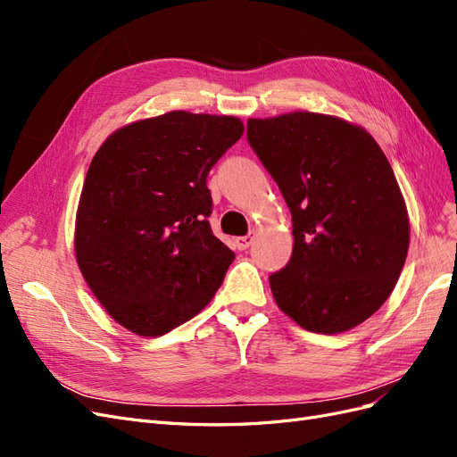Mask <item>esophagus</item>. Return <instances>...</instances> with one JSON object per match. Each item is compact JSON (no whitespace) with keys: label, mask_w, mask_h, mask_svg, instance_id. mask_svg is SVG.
Listing matches in <instances>:
<instances>
[{"label":"esophagus","mask_w":457,"mask_h":457,"mask_svg":"<svg viewBox=\"0 0 457 457\" xmlns=\"http://www.w3.org/2000/svg\"><path fill=\"white\" fill-rule=\"evenodd\" d=\"M253 234H245V237H238L237 238V247L238 250H247V247L252 245V242H253Z\"/></svg>","instance_id":"obj_1"}]
</instances>
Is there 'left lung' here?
<instances>
[{
    "mask_svg": "<svg viewBox=\"0 0 457 457\" xmlns=\"http://www.w3.org/2000/svg\"><path fill=\"white\" fill-rule=\"evenodd\" d=\"M247 141L292 213V259L269 278L276 305L314 334L362 324L393 294L410 245L381 146L356 123L307 110L250 118Z\"/></svg>",
    "mask_w": 457,
    "mask_h": 457,
    "instance_id": "1",
    "label": "left lung"
}]
</instances>
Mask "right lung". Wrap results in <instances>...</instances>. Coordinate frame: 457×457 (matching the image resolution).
Returning <instances> with one entry per match:
<instances>
[{
  "label": "right lung",
  "instance_id": "right-lung-1",
  "mask_svg": "<svg viewBox=\"0 0 457 457\" xmlns=\"http://www.w3.org/2000/svg\"><path fill=\"white\" fill-rule=\"evenodd\" d=\"M242 133L240 118L173 110L116 129L93 156L76 261L96 301L135 336L185 324L223 284L234 252L207 223L205 181Z\"/></svg>",
  "mask_w": 457,
  "mask_h": 457
}]
</instances>
